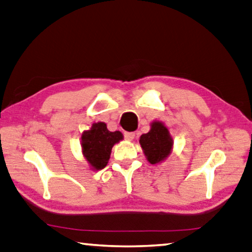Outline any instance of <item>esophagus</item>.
Segmentation results:
<instances>
[{"label": "esophagus", "mask_w": 252, "mask_h": 252, "mask_svg": "<svg viewBox=\"0 0 252 252\" xmlns=\"http://www.w3.org/2000/svg\"><path fill=\"white\" fill-rule=\"evenodd\" d=\"M125 138L127 141H132L135 138V133L134 132H125Z\"/></svg>", "instance_id": "1"}]
</instances>
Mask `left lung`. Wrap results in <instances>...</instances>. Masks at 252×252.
<instances>
[{
	"label": "left lung",
	"mask_w": 252,
	"mask_h": 252,
	"mask_svg": "<svg viewBox=\"0 0 252 252\" xmlns=\"http://www.w3.org/2000/svg\"><path fill=\"white\" fill-rule=\"evenodd\" d=\"M140 144L151 164H159L168 158L173 150V138L161 121H153L148 133L140 136Z\"/></svg>",
	"instance_id": "1"
}]
</instances>
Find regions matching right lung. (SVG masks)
I'll list each match as a JSON object with an SVG mask.
<instances>
[{"label":"right lung","mask_w":252,"mask_h":252,"mask_svg":"<svg viewBox=\"0 0 252 252\" xmlns=\"http://www.w3.org/2000/svg\"><path fill=\"white\" fill-rule=\"evenodd\" d=\"M123 140L120 131L111 132L104 122L94 123L89 130L81 134L82 155L88 162L91 170L99 171L107 166L113 145Z\"/></svg>","instance_id":"obj_1"}]
</instances>
